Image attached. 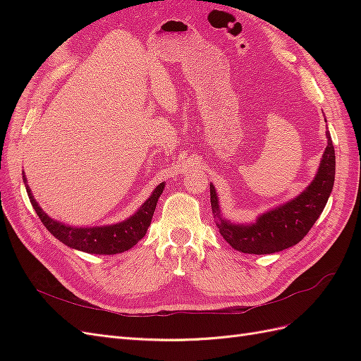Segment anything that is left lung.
Here are the masks:
<instances>
[{"label": "left lung", "mask_w": 361, "mask_h": 361, "mask_svg": "<svg viewBox=\"0 0 361 361\" xmlns=\"http://www.w3.org/2000/svg\"><path fill=\"white\" fill-rule=\"evenodd\" d=\"M336 155L326 130V147L312 183L298 197L257 216L251 224L224 220L215 187L211 183V206L221 236L232 248L248 255H271L298 244L322 214L334 185Z\"/></svg>", "instance_id": "obj_1"}]
</instances>
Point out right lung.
Instances as JSON below:
<instances>
[{
  "label": "right lung",
  "mask_w": 361,
  "mask_h": 361,
  "mask_svg": "<svg viewBox=\"0 0 361 361\" xmlns=\"http://www.w3.org/2000/svg\"><path fill=\"white\" fill-rule=\"evenodd\" d=\"M24 183L30 202L32 207H35L43 226L63 244L92 255H117L133 248L146 235L152 216H154L158 199L164 191V185H166L164 182L159 183L154 192L150 194V197L140 206V209L122 223L96 227H73L63 224L57 220H52L51 216L43 212L39 203L35 200V195L31 194L25 178Z\"/></svg>",
  "instance_id": "add662e5"
}]
</instances>
